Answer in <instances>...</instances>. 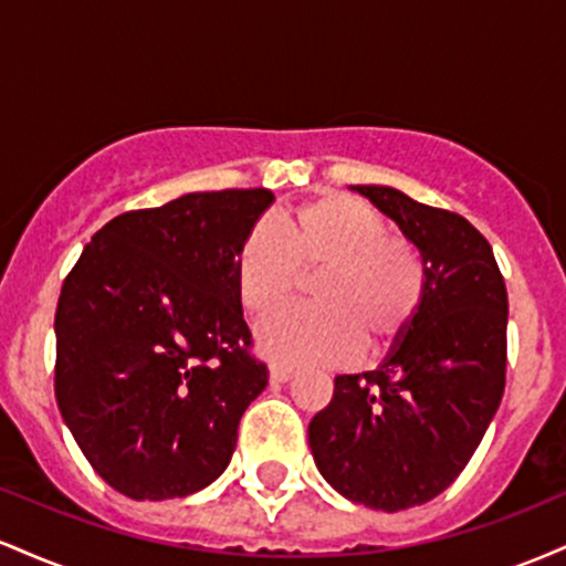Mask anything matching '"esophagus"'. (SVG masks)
<instances>
[{
    "mask_svg": "<svg viewBox=\"0 0 566 566\" xmlns=\"http://www.w3.org/2000/svg\"><path fill=\"white\" fill-rule=\"evenodd\" d=\"M292 375H295V369L287 365H271V369H269L271 382H287Z\"/></svg>",
    "mask_w": 566,
    "mask_h": 566,
    "instance_id": "34e87169",
    "label": "esophagus"
}]
</instances>
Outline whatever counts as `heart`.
Returning <instances> with one entry per match:
<instances>
[{"mask_svg":"<svg viewBox=\"0 0 566 566\" xmlns=\"http://www.w3.org/2000/svg\"><path fill=\"white\" fill-rule=\"evenodd\" d=\"M282 239L252 229L237 252V297L252 316H269L314 279L311 308H290L258 329V346L282 365H340L367 350L399 346L426 303L420 250L388 233L365 201L324 193L282 218Z\"/></svg>","mask_w":566,"mask_h":566,"instance_id":"heart-1","label":"heart"}]
</instances>
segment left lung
I'll use <instances>...</instances> for the list:
<instances>
[{"label":"left lung","instance_id":"8db88e82","mask_svg":"<svg viewBox=\"0 0 566 566\" xmlns=\"http://www.w3.org/2000/svg\"><path fill=\"white\" fill-rule=\"evenodd\" d=\"M399 226L426 261L418 322L378 369L337 375L308 423L316 469L375 511L423 505L469 465L505 388L509 292L492 247L463 216L391 186H350Z\"/></svg>","mask_w":566,"mask_h":566}]
</instances>
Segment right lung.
Wrapping results in <instances>:
<instances>
[{
    "label": "right lung",
    "mask_w": 566,
    "mask_h": 566,
    "mask_svg": "<svg viewBox=\"0 0 566 566\" xmlns=\"http://www.w3.org/2000/svg\"><path fill=\"white\" fill-rule=\"evenodd\" d=\"M271 201L269 188H226L122 212L63 282L55 399L122 495H193L231 463L239 420L269 386L233 269Z\"/></svg>",
    "instance_id": "add662e5"
}]
</instances>
